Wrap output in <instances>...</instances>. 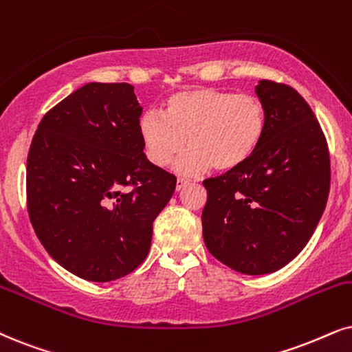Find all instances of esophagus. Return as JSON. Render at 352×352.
I'll return each mask as SVG.
<instances>
[{
    "label": "esophagus",
    "mask_w": 352,
    "mask_h": 352,
    "mask_svg": "<svg viewBox=\"0 0 352 352\" xmlns=\"http://www.w3.org/2000/svg\"><path fill=\"white\" fill-rule=\"evenodd\" d=\"M190 182L185 180V179H177V190H184L186 185H188Z\"/></svg>",
    "instance_id": "esophagus-1"
}]
</instances>
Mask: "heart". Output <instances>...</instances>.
<instances>
[{"label": "heart", "mask_w": 352, "mask_h": 352, "mask_svg": "<svg viewBox=\"0 0 352 352\" xmlns=\"http://www.w3.org/2000/svg\"><path fill=\"white\" fill-rule=\"evenodd\" d=\"M146 157L166 167L188 144L177 161L182 175L208 168L229 172L256 153L266 133V110L260 97L234 94L211 87H193L172 94L164 113L148 110L138 122Z\"/></svg>", "instance_id": "heart-1"}]
</instances>
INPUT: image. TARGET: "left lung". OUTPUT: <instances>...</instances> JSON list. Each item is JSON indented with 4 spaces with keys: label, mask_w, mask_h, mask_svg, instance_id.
I'll use <instances>...</instances> for the list:
<instances>
[{
    "label": "left lung",
    "mask_w": 352,
    "mask_h": 352,
    "mask_svg": "<svg viewBox=\"0 0 352 352\" xmlns=\"http://www.w3.org/2000/svg\"><path fill=\"white\" fill-rule=\"evenodd\" d=\"M263 143L250 161L203 182L206 248L243 274L274 273L302 252L330 193V153L318 120L287 84L260 81Z\"/></svg>",
    "instance_id": "8db88e82"
}]
</instances>
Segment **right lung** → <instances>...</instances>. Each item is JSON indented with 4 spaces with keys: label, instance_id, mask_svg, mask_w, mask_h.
<instances>
[{
    "label": "right lung",
    "instance_id": "add662e5",
    "mask_svg": "<svg viewBox=\"0 0 352 352\" xmlns=\"http://www.w3.org/2000/svg\"><path fill=\"white\" fill-rule=\"evenodd\" d=\"M143 107L126 82H89L40 122L28 155L32 228L56 263L107 283L144 261L175 175L143 153Z\"/></svg>",
    "mask_w": 352,
    "mask_h": 352
}]
</instances>
